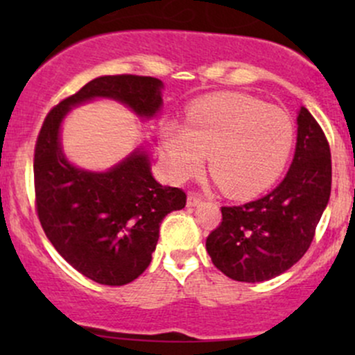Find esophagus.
Instances as JSON below:
<instances>
[{
  "label": "esophagus",
  "instance_id": "obj_1",
  "mask_svg": "<svg viewBox=\"0 0 355 355\" xmlns=\"http://www.w3.org/2000/svg\"><path fill=\"white\" fill-rule=\"evenodd\" d=\"M202 195L197 193V191H190L189 197H187V205L189 207H197L198 203H202Z\"/></svg>",
  "mask_w": 355,
  "mask_h": 355
}]
</instances>
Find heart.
<instances>
[{
  "mask_svg": "<svg viewBox=\"0 0 355 355\" xmlns=\"http://www.w3.org/2000/svg\"><path fill=\"white\" fill-rule=\"evenodd\" d=\"M295 128L284 110L243 95H218L190 110L189 125H165L162 141L170 173L187 180L200 173L210 153V173L230 197H252L284 172Z\"/></svg>",
  "mask_w": 355,
  "mask_h": 355,
  "instance_id": "heart-1",
  "label": "heart"
}]
</instances>
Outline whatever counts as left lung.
<instances>
[{
  "mask_svg": "<svg viewBox=\"0 0 355 355\" xmlns=\"http://www.w3.org/2000/svg\"><path fill=\"white\" fill-rule=\"evenodd\" d=\"M291 168L270 193L237 207H222V222L207 237L211 262L239 282H263L284 274L311 247L331 197L329 141L305 107L297 116Z\"/></svg>",
  "mask_w": 355,
  "mask_h": 355,
  "instance_id": "left-lung-1",
  "label": "left lung"
}]
</instances>
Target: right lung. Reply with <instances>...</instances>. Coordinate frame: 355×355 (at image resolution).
<instances>
[{"label": "right lung", "mask_w": 355, "mask_h": 355, "mask_svg": "<svg viewBox=\"0 0 355 355\" xmlns=\"http://www.w3.org/2000/svg\"><path fill=\"white\" fill-rule=\"evenodd\" d=\"M162 88L152 76H100L60 101L36 140V211L44 234L73 268L98 284L125 285L144 274L162 220L182 210L187 195L155 180L144 148L107 172L78 168L61 148V123L73 107L95 98L120 101L140 118H152L164 105Z\"/></svg>", "instance_id": "right-lung-1"}]
</instances>
